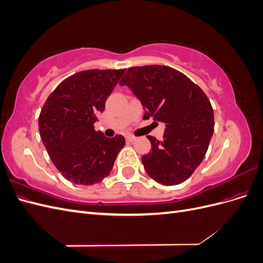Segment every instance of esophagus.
I'll list each match as a JSON object with an SVG mask.
<instances>
[{
	"label": "esophagus",
	"instance_id": "esophagus-1",
	"mask_svg": "<svg viewBox=\"0 0 263 263\" xmlns=\"http://www.w3.org/2000/svg\"><path fill=\"white\" fill-rule=\"evenodd\" d=\"M135 140H136V137L130 136V135H128V136H126V141H127V142H133V141H135Z\"/></svg>",
	"mask_w": 263,
	"mask_h": 263
}]
</instances>
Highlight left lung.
<instances>
[{"instance_id": "1", "label": "left lung", "mask_w": 263, "mask_h": 263, "mask_svg": "<svg viewBox=\"0 0 263 263\" xmlns=\"http://www.w3.org/2000/svg\"><path fill=\"white\" fill-rule=\"evenodd\" d=\"M119 84L141 102L144 119L165 124L163 140L148 136L151 151L141 158L148 176L164 185L187 180L203 161L214 133L206 94L180 71L159 65L129 68Z\"/></svg>"}]
</instances>
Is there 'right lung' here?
Here are the masks:
<instances>
[{"label": "right lung", "instance_id": "right-lung-1", "mask_svg": "<svg viewBox=\"0 0 263 263\" xmlns=\"http://www.w3.org/2000/svg\"><path fill=\"white\" fill-rule=\"evenodd\" d=\"M125 69L85 70L63 80L46 100L38 118L39 134L63 178L92 185L106 178L125 138H107L94 129Z\"/></svg>", "mask_w": 263, "mask_h": 263}]
</instances>
